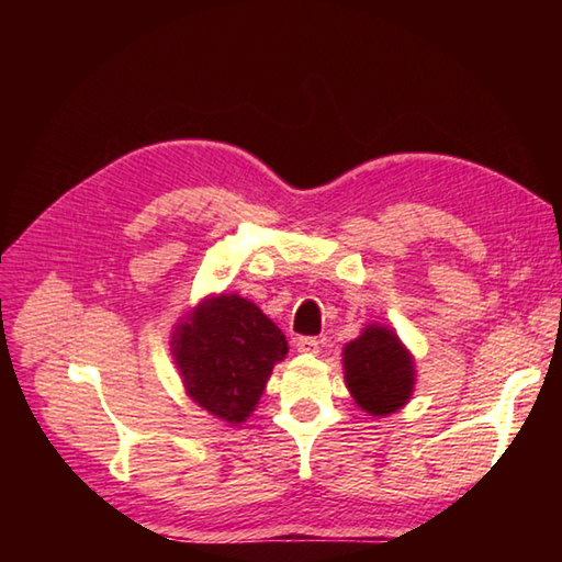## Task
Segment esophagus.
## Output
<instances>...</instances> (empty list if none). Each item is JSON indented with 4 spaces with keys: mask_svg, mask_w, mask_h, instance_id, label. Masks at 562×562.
<instances>
[{
    "mask_svg": "<svg viewBox=\"0 0 562 562\" xmlns=\"http://www.w3.org/2000/svg\"><path fill=\"white\" fill-rule=\"evenodd\" d=\"M296 350L304 352V355H316L318 352V340L312 336H304L296 340Z\"/></svg>",
    "mask_w": 562,
    "mask_h": 562,
    "instance_id": "34e87169",
    "label": "esophagus"
}]
</instances>
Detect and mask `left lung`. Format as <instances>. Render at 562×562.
<instances>
[{
  "label": "left lung",
  "instance_id": "1",
  "mask_svg": "<svg viewBox=\"0 0 562 562\" xmlns=\"http://www.w3.org/2000/svg\"><path fill=\"white\" fill-rule=\"evenodd\" d=\"M345 384L369 415H391L413 396L415 362L396 333L372 324L342 348Z\"/></svg>",
  "mask_w": 562,
  "mask_h": 562
}]
</instances>
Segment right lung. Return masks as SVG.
I'll use <instances>...</instances> for the list:
<instances>
[{"label":"right lung","mask_w":562,"mask_h":562,"mask_svg":"<svg viewBox=\"0 0 562 562\" xmlns=\"http://www.w3.org/2000/svg\"><path fill=\"white\" fill-rule=\"evenodd\" d=\"M171 355L188 396L238 425L256 411L272 367L288 355L282 330L238 294L207 296L173 328Z\"/></svg>","instance_id":"right-lung-1"}]
</instances>
